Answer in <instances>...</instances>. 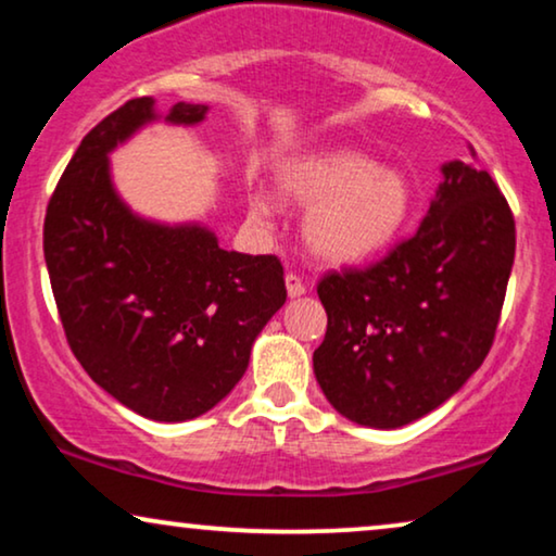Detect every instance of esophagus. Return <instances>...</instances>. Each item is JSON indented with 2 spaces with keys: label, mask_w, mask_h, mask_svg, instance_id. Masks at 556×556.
<instances>
[{
  "label": "esophagus",
  "mask_w": 556,
  "mask_h": 556,
  "mask_svg": "<svg viewBox=\"0 0 556 556\" xmlns=\"http://www.w3.org/2000/svg\"><path fill=\"white\" fill-rule=\"evenodd\" d=\"M286 291H288V299H301V295L306 293V286H303V280L299 276L288 273V276H286Z\"/></svg>",
  "instance_id": "34e87169"
}]
</instances>
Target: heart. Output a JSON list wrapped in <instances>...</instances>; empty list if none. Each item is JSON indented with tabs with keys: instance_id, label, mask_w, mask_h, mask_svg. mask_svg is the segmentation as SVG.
<instances>
[{
	"instance_id": "heart-1",
	"label": "heart",
	"mask_w": 556,
	"mask_h": 556,
	"mask_svg": "<svg viewBox=\"0 0 556 556\" xmlns=\"http://www.w3.org/2000/svg\"><path fill=\"white\" fill-rule=\"evenodd\" d=\"M276 181L286 202L306 207L303 242L316 261L329 265L362 263L382 253L413 210V187L405 174L346 147L288 159ZM278 207V197L265 189L248 194V212L255 223H270Z\"/></svg>"
}]
</instances>
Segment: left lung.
Wrapping results in <instances>:
<instances>
[{
  "mask_svg": "<svg viewBox=\"0 0 556 556\" xmlns=\"http://www.w3.org/2000/svg\"><path fill=\"white\" fill-rule=\"evenodd\" d=\"M413 238L367 270L318 283L329 326L314 352L331 407L394 430L451 400L493 344L516 230L504 194L476 164L445 162Z\"/></svg>",
  "mask_w": 556,
  "mask_h": 556,
  "instance_id": "obj_1",
  "label": "left lung"
}]
</instances>
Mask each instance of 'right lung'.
<instances>
[{
    "mask_svg": "<svg viewBox=\"0 0 556 556\" xmlns=\"http://www.w3.org/2000/svg\"><path fill=\"white\" fill-rule=\"evenodd\" d=\"M207 111L179 101L159 113L149 96L121 105L80 141L45 215L67 344L98 387L156 422L223 402L286 303L278 257L223 250L204 223L143 217L113 185L111 154L141 128L197 126Z\"/></svg>",
    "mask_w": 556,
    "mask_h": 556,
    "instance_id": "obj_1",
    "label": "right lung"
}]
</instances>
